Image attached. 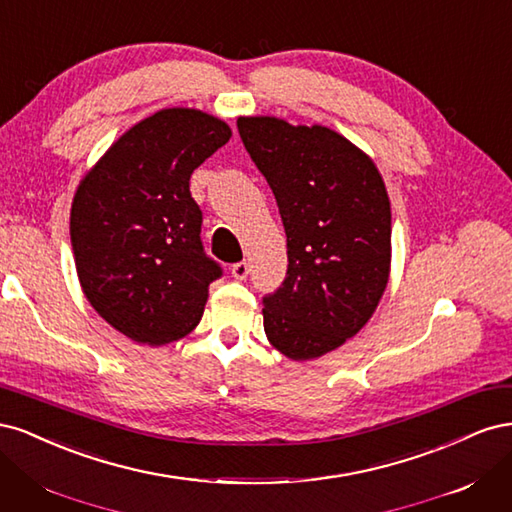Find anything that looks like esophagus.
I'll return each mask as SVG.
<instances>
[{
    "label": "esophagus",
    "instance_id": "34e87169",
    "mask_svg": "<svg viewBox=\"0 0 512 512\" xmlns=\"http://www.w3.org/2000/svg\"><path fill=\"white\" fill-rule=\"evenodd\" d=\"M230 273H232V277H235V280H245L247 273H250V265H247L245 260L235 262V265L230 267Z\"/></svg>",
    "mask_w": 512,
    "mask_h": 512
}]
</instances>
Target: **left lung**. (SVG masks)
Wrapping results in <instances>:
<instances>
[{
	"label": "left lung",
	"instance_id": "1",
	"mask_svg": "<svg viewBox=\"0 0 512 512\" xmlns=\"http://www.w3.org/2000/svg\"><path fill=\"white\" fill-rule=\"evenodd\" d=\"M286 230L284 284L262 299L269 344L309 361L346 344L374 316L391 273V200L363 149L324 126L239 117Z\"/></svg>",
	"mask_w": 512,
	"mask_h": 512
}]
</instances>
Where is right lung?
I'll list each match as a JSON object with an SVG mask.
<instances>
[{
    "label": "right lung",
    "mask_w": 512,
    "mask_h": 512,
    "mask_svg": "<svg viewBox=\"0 0 512 512\" xmlns=\"http://www.w3.org/2000/svg\"><path fill=\"white\" fill-rule=\"evenodd\" d=\"M228 123L198 108L138 121L87 170L72 198L76 275L91 307L138 344L164 346L203 318L222 269L205 256L194 170L230 141Z\"/></svg>",
    "instance_id": "right-lung-1"
}]
</instances>
